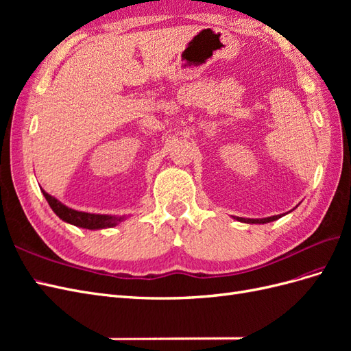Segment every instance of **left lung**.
Returning <instances> with one entry per match:
<instances>
[{
  "mask_svg": "<svg viewBox=\"0 0 351 351\" xmlns=\"http://www.w3.org/2000/svg\"><path fill=\"white\" fill-rule=\"evenodd\" d=\"M281 218V215H274V217H268V218H261V219H250V218H236L237 221H241V222H247V224H267V222H271V221H275Z\"/></svg>",
  "mask_w": 351,
  "mask_h": 351,
  "instance_id": "1",
  "label": "left lung"
}]
</instances>
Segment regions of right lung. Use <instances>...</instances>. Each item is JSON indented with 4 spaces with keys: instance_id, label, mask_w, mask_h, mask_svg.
Segmentation results:
<instances>
[{
    "instance_id": "obj_1",
    "label": "right lung",
    "mask_w": 351,
    "mask_h": 351,
    "mask_svg": "<svg viewBox=\"0 0 351 351\" xmlns=\"http://www.w3.org/2000/svg\"><path fill=\"white\" fill-rule=\"evenodd\" d=\"M42 190V189H40ZM51 209L62 219L76 227H82L86 230H101V228H111L115 227L119 222L124 219V217H111V215H99V214H88V212H80L71 209L66 205H62L60 200L54 196L48 195L45 190H42Z\"/></svg>"
}]
</instances>
